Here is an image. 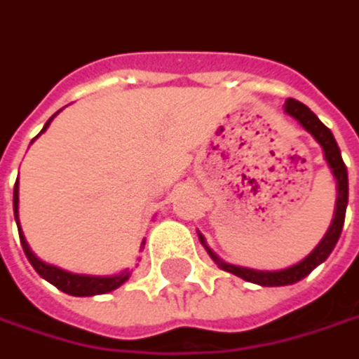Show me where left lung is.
Here are the masks:
<instances>
[{
	"mask_svg": "<svg viewBox=\"0 0 359 359\" xmlns=\"http://www.w3.org/2000/svg\"><path fill=\"white\" fill-rule=\"evenodd\" d=\"M285 111L289 116H293L324 149V158L332 170V177L337 179V208H334V218L326 231V235L323 237V241L314 248V251L304 257L299 264L295 266H289L285 270H274V272H264V270H251V268H243V266H233V264H226L222 262L214 251L210 250L205 245V239L199 235V241L203 243V248L208 250L210 257L226 272L235 274V276H241L243 280H250V283H255V285H262V287H285V285H293L302 278H306L316 266H320L324 259L330 255V251L334 250L339 237H341V231H343V222H345V210H347V195H349V187H347V168L343 164V158H341V149L332 137V133L324 126L323 122L318 120V116L304 106L302 102L297 100H287L285 102Z\"/></svg>",
	"mask_w": 359,
	"mask_h": 359,
	"instance_id": "left-lung-1",
	"label": "left lung"
}]
</instances>
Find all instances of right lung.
<instances>
[{
	"mask_svg": "<svg viewBox=\"0 0 359 359\" xmlns=\"http://www.w3.org/2000/svg\"><path fill=\"white\" fill-rule=\"evenodd\" d=\"M53 116H55V114H53ZM53 116L47 120V124L43 126L41 133L47 130V126H49V122L53 120ZM41 133H39V135H41ZM39 135H36V137H39ZM14 216H16V224H18V180H16V184H14ZM18 233H20L22 250L27 253L29 262L33 264V268H35L36 272H39L45 280H49L53 287H57L60 291H64V293H68V295L89 297V295L109 293V291L118 289L122 283H126L128 276H130L128 270H124V272H120V274H114V276H87V274H72V272H66V270H62V268H55V266H51V264L41 262L35 253L31 251V248H29V243H27V239H25V235H22V229H18ZM141 248H143V245H141Z\"/></svg>",
	"mask_w": 359,
	"mask_h": 359,
	"instance_id": "obj_1",
	"label": "right lung"
}]
</instances>
